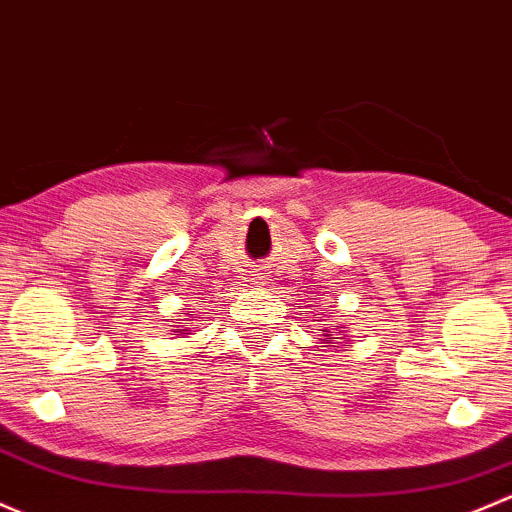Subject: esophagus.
Here are the masks:
<instances>
[{
	"label": "esophagus",
	"mask_w": 512,
	"mask_h": 512,
	"mask_svg": "<svg viewBox=\"0 0 512 512\" xmlns=\"http://www.w3.org/2000/svg\"><path fill=\"white\" fill-rule=\"evenodd\" d=\"M263 281V276H258V283H261Z\"/></svg>",
	"instance_id": "esophagus-1"
}]
</instances>
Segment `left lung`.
Returning <instances> with one entry per match:
<instances>
[{"label":"left lung","mask_w":512,"mask_h":512,"mask_svg":"<svg viewBox=\"0 0 512 512\" xmlns=\"http://www.w3.org/2000/svg\"><path fill=\"white\" fill-rule=\"evenodd\" d=\"M328 340H333V337H328Z\"/></svg>","instance_id":"8db88e82"}]
</instances>
